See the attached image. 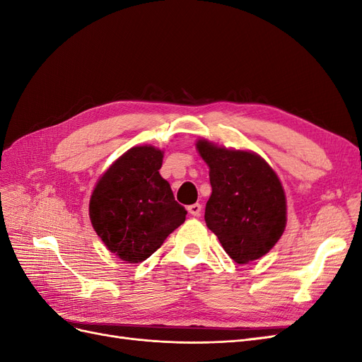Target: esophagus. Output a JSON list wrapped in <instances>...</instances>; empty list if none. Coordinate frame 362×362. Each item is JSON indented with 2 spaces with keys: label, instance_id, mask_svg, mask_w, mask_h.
<instances>
[{
  "label": "esophagus",
  "instance_id": "esophagus-1",
  "mask_svg": "<svg viewBox=\"0 0 362 362\" xmlns=\"http://www.w3.org/2000/svg\"><path fill=\"white\" fill-rule=\"evenodd\" d=\"M187 210H189V213L192 214V216H201V210H202V205L201 204H192V205H189L187 206Z\"/></svg>",
  "mask_w": 362,
  "mask_h": 362
}]
</instances>
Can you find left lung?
<instances>
[{
  "mask_svg": "<svg viewBox=\"0 0 362 362\" xmlns=\"http://www.w3.org/2000/svg\"><path fill=\"white\" fill-rule=\"evenodd\" d=\"M196 148L210 168L206 226L238 264L266 255L287 223L286 194L276 173L247 151L218 148L206 140Z\"/></svg>",
  "mask_w": 362,
  "mask_h": 362,
  "instance_id": "1",
  "label": "left lung"
}]
</instances>
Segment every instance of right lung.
Segmentation results:
<instances>
[{
	"label": "right lung",
	"instance_id": "obj_1",
	"mask_svg": "<svg viewBox=\"0 0 362 362\" xmlns=\"http://www.w3.org/2000/svg\"><path fill=\"white\" fill-rule=\"evenodd\" d=\"M161 163L160 149L131 148L108 168L92 193L93 229L122 261H145L185 221L187 211L158 172Z\"/></svg>",
	"mask_w": 362,
	"mask_h": 362
}]
</instances>
